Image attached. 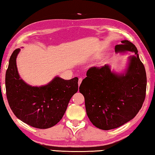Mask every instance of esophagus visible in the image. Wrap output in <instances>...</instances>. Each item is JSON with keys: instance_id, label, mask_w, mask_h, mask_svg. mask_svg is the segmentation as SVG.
Listing matches in <instances>:
<instances>
[{"instance_id": "34e87169", "label": "esophagus", "mask_w": 155, "mask_h": 155, "mask_svg": "<svg viewBox=\"0 0 155 155\" xmlns=\"http://www.w3.org/2000/svg\"><path fill=\"white\" fill-rule=\"evenodd\" d=\"M82 78H79V80H78V85H80V84H81V82H82Z\"/></svg>"}]
</instances>
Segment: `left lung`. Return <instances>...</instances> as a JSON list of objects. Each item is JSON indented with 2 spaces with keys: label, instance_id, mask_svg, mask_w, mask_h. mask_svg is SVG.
Returning <instances> with one entry per match:
<instances>
[{
  "label": "left lung",
  "instance_id": "8db88e82",
  "mask_svg": "<svg viewBox=\"0 0 155 155\" xmlns=\"http://www.w3.org/2000/svg\"><path fill=\"white\" fill-rule=\"evenodd\" d=\"M115 46L116 53L135 54L129 58L125 72H112L107 64L91 67L80 87L90 121L103 130L115 129L134 118L146 97V73L137 47L127 40Z\"/></svg>",
  "mask_w": 155,
  "mask_h": 155
}]
</instances>
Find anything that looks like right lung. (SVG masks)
<instances>
[{
  "label": "right lung",
  "instance_id": "add662e5",
  "mask_svg": "<svg viewBox=\"0 0 155 155\" xmlns=\"http://www.w3.org/2000/svg\"><path fill=\"white\" fill-rule=\"evenodd\" d=\"M20 48L10 57L5 75L6 95L14 115L39 129L55 125L62 118L68 102L78 90V78L64 80L56 76L48 84L32 87L21 79L16 59Z\"/></svg>",
  "mask_w": 155,
  "mask_h": 155
}]
</instances>
